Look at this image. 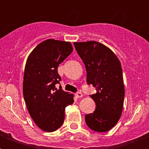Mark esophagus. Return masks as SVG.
<instances>
[{
    "instance_id": "esophagus-1",
    "label": "esophagus",
    "mask_w": 149,
    "mask_h": 149,
    "mask_svg": "<svg viewBox=\"0 0 149 149\" xmlns=\"http://www.w3.org/2000/svg\"><path fill=\"white\" fill-rule=\"evenodd\" d=\"M75 96H76L77 98L83 97V94H82V93H80V92H77V93H75Z\"/></svg>"
}]
</instances>
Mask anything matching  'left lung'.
Masks as SVG:
<instances>
[{"instance_id":"obj_1","label":"left lung","mask_w":149,"mask_h":149,"mask_svg":"<svg viewBox=\"0 0 149 149\" xmlns=\"http://www.w3.org/2000/svg\"><path fill=\"white\" fill-rule=\"evenodd\" d=\"M74 46L86 67V83L97 91L91 95L96 109L85 115L86 124L94 132H108L120 119L124 105L120 61L108 47L95 41L74 42Z\"/></svg>"}]
</instances>
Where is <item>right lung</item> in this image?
Wrapping results in <instances>:
<instances>
[{
	"label": "right lung",
	"mask_w": 149,
	"mask_h": 149,
	"mask_svg": "<svg viewBox=\"0 0 149 149\" xmlns=\"http://www.w3.org/2000/svg\"><path fill=\"white\" fill-rule=\"evenodd\" d=\"M73 49L69 42L48 39L38 44L27 59L23 95L30 116L39 128L55 132L63 125L65 108L72 104L73 95L59 86L58 66Z\"/></svg>",
	"instance_id": "obj_1"
}]
</instances>
